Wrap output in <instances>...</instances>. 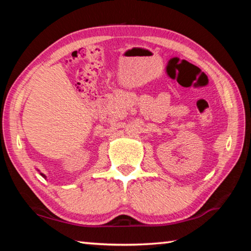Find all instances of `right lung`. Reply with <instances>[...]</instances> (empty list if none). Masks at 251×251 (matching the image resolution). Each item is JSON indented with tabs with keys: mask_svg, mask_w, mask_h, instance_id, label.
<instances>
[{
	"mask_svg": "<svg viewBox=\"0 0 251 251\" xmlns=\"http://www.w3.org/2000/svg\"><path fill=\"white\" fill-rule=\"evenodd\" d=\"M41 175H42V176H43V177H45V176H44V175H43V174H41Z\"/></svg>",
	"mask_w": 251,
	"mask_h": 251,
	"instance_id": "obj_1",
	"label": "right lung"
}]
</instances>
